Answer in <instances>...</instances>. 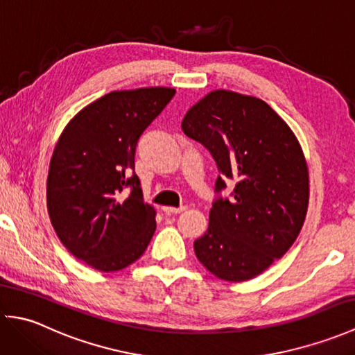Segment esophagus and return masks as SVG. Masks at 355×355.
<instances>
[{
    "label": "esophagus",
    "mask_w": 355,
    "mask_h": 355,
    "mask_svg": "<svg viewBox=\"0 0 355 355\" xmlns=\"http://www.w3.org/2000/svg\"><path fill=\"white\" fill-rule=\"evenodd\" d=\"M187 207L186 206H180V207H163V212L166 214H180L183 212V210H186Z\"/></svg>",
    "instance_id": "1"
}]
</instances>
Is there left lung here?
<instances>
[{"label":"left lung","instance_id":"1","mask_svg":"<svg viewBox=\"0 0 355 355\" xmlns=\"http://www.w3.org/2000/svg\"><path fill=\"white\" fill-rule=\"evenodd\" d=\"M182 130L212 154L216 192L227 178L236 182L232 200L214 202L195 254L223 281L253 279L288 252L304 225L310 180L300 143L266 102L229 89L195 103Z\"/></svg>","mask_w":355,"mask_h":355}]
</instances>
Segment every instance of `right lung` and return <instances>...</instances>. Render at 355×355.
Returning <instances> with one entry per match:
<instances>
[{
    "label": "right lung",
    "mask_w": 355,
    "mask_h": 355,
    "mask_svg": "<svg viewBox=\"0 0 355 355\" xmlns=\"http://www.w3.org/2000/svg\"><path fill=\"white\" fill-rule=\"evenodd\" d=\"M173 94L166 87L105 94L67 123L53 150L51 225L67 250L94 270L110 273L131 266L153 239L155 209L143 201L135 146Z\"/></svg>",
    "instance_id": "1"
}]
</instances>
